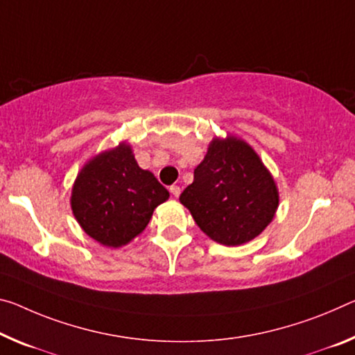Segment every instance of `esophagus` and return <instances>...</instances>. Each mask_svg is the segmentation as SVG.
Returning a JSON list of instances; mask_svg holds the SVG:
<instances>
[{"label": "esophagus", "instance_id": "esophagus-1", "mask_svg": "<svg viewBox=\"0 0 355 355\" xmlns=\"http://www.w3.org/2000/svg\"><path fill=\"white\" fill-rule=\"evenodd\" d=\"M168 191H171V194L173 196V198H178L180 193H182V189H180V187H177V184H173V187L168 188Z\"/></svg>", "mask_w": 355, "mask_h": 355}]
</instances>
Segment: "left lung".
Masks as SVG:
<instances>
[{"mask_svg":"<svg viewBox=\"0 0 355 355\" xmlns=\"http://www.w3.org/2000/svg\"><path fill=\"white\" fill-rule=\"evenodd\" d=\"M180 202L208 237L235 246L268 226L278 208V191L248 144L237 137L215 139Z\"/></svg>","mask_w":355,"mask_h":355,"instance_id":"1","label":"left lung"}]
</instances>
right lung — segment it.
Here are the masks:
<instances>
[{
    "instance_id": "right-lung-1",
    "label": "right lung",
    "mask_w": 355,
    "mask_h": 355,
    "mask_svg": "<svg viewBox=\"0 0 355 355\" xmlns=\"http://www.w3.org/2000/svg\"><path fill=\"white\" fill-rule=\"evenodd\" d=\"M167 189L140 168L129 145L104 151L82 168L72 189L74 216L89 237L104 246L126 245L147 227Z\"/></svg>"
}]
</instances>
